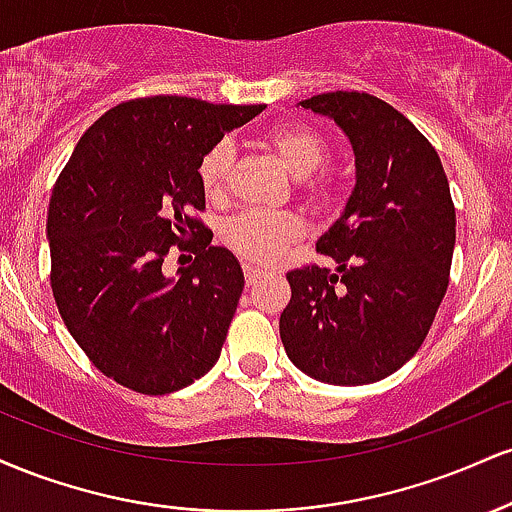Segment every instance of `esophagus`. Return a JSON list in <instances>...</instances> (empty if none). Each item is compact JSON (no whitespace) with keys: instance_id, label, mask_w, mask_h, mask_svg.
Wrapping results in <instances>:
<instances>
[{"instance_id":"34e87169","label":"esophagus","mask_w":512,"mask_h":512,"mask_svg":"<svg viewBox=\"0 0 512 512\" xmlns=\"http://www.w3.org/2000/svg\"><path fill=\"white\" fill-rule=\"evenodd\" d=\"M243 272H245V281H248V286L257 284V279H260V269H255L252 264H245Z\"/></svg>"}]
</instances>
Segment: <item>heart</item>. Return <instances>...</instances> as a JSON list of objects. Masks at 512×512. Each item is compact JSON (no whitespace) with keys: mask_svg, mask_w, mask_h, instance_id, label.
I'll return each instance as SVG.
<instances>
[{"mask_svg":"<svg viewBox=\"0 0 512 512\" xmlns=\"http://www.w3.org/2000/svg\"><path fill=\"white\" fill-rule=\"evenodd\" d=\"M264 146L279 158L293 178H310L327 161V142L313 129L301 125L276 127L264 137ZM233 163V144L228 139L216 142L199 161V182L204 195L219 199L226 195L228 173ZM305 236V226L293 214H260L245 211L223 228V240L243 260L260 267L276 264L289 252L291 245Z\"/></svg>","mask_w":512,"mask_h":512,"instance_id":"1","label":"heart"}]
</instances>
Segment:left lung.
Wrapping results in <instances>:
<instances>
[{
    "label": "left lung",
    "mask_w": 512,
    "mask_h": 512,
    "mask_svg": "<svg viewBox=\"0 0 512 512\" xmlns=\"http://www.w3.org/2000/svg\"><path fill=\"white\" fill-rule=\"evenodd\" d=\"M334 120L354 151L356 185L317 240L334 269L286 274L279 320L286 356L330 385H368L424 344L448 291L455 207L428 139L399 110L356 91L298 103Z\"/></svg>",
    "instance_id": "obj_1"
}]
</instances>
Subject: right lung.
Masks as SVG:
<instances>
[{
    "instance_id": "obj_1",
    "label": "right lung",
    "mask_w": 512,
    "mask_h": 512,
    "mask_svg": "<svg viewBox=\"0 0 512 512\" xmlns=\"http://www.w3.org/2000/svg\"><path fill=\"white\" fill-rule=\"evenodd\" d=\"M262 110L137 98L98 117L64 166L48 209L52 296L76 344L115 383L168 395L219 361L245 276L190 216L204 209L199 161ZM173 244L198 257L166 277Z\"/></svg>"
}]
</instances>
